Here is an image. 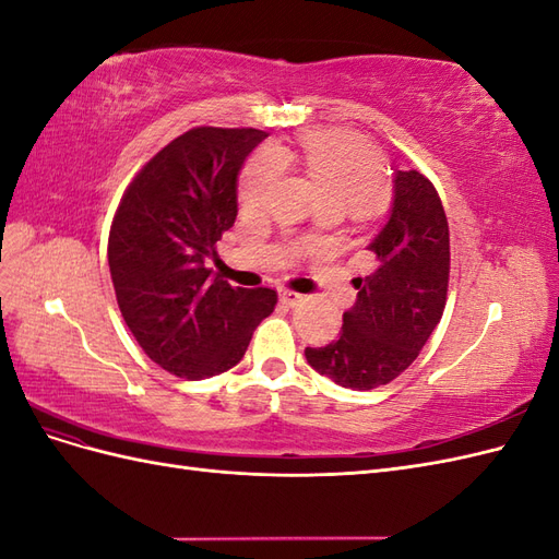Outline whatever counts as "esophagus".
I'll use <instances>...</instances> for the list:
<instances>
[{"instance_id":"1","label":"esophagus","mask_w":559,"mask_h":559,"mask_svg":"<svg viewBox=\"0 0 559 559\" xmlns=\"http://www.w3.org/2000/svg\"><path fill=\"white\" fill-rule=\"evenodd\" d=\"M280 298H282L284 306H292V308H296L298 302H302V296H300V294H296V292H289V289L280 292Z\"/></svg>"}]
</instances>
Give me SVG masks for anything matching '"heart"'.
<instances>
[{"label":"heart","instance_id":"b5f03b06","mask_svg":"<svg viewBox=\"0 0 559 559\" xmlns=\"http://www.w3.org/2000/svg\"><path fill=\"white\" fill-rule=\"evenodd\" d=\"M302 163L310 177L337 207H357L370 200L382 181V156L368 140L347 130H319L306 134L300 144ZM292 163L284 144L261 148L240 179V200L247 210H257L273 193L282 167Z\"/></svg>","mask_w":559,"mask_h":559}]
</instances>
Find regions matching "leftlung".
I'll use <instances>...</instances> for the list:
<instances>
[{
	"instance_id": "1",
	"label": "left lung",
	"mask_w": 559,
	"mask_h": 559,
	"mask_svg": "<svg viewBox=\"0 0 559 559\" xmlns=\"http://www.w3.org/2000/svg\"><path fill=\"white\" fill-rule=\"evenodd\" d=\"M368 249L373 273L352 280L359 294L343 314V333L326 347H306L317 373L357 392L399 378L445 310L450 230L425 175L396 170L392 216Z\"/></svg>"
}]
</instances>
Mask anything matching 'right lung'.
Masks as SVG:
<instances>
[{
	"mask_svg": "<svg viewBox=\"0 0 559 559\" xmlns=\"http://www.w3.org/2000/svg\"><path fill=\"white\" fill-rule=\"evenodd\" d=\"M257 128L186 130L144 163L118 202L109 270L118 308L146 357L167 373L202 380L238 364L277 292L212 277L205 259L235 224V181Z\"/></svg>",
	"mask_w": 559,
	"mask_h": 559,
	"instance_id": "right-lung-1",
	"label": "right lung"
}]
</instances>
